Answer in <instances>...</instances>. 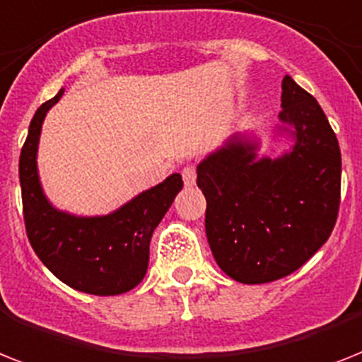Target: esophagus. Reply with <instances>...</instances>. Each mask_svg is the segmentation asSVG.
<instances>
[{"mask_svg": "<svg viewBox=\"0 0 362 362\" xmlns=\"http://www.w3.org/2000/svg\"><path fill=\"white\" fill-rule=\"evenodd\" d=\"M182 178H184V184H186L187 187L195 186V180H197L195 167H193V165L184 167V171H182Z\"/></svg>", "mask_w": 362, "mask_h": 362, "instance_id": "34e87169", "label": "esophagus"}]
</instances>
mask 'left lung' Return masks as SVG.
<instances>
[{
	"instance_id": "8db88e82",
	"label": "left lung",
	"mask_w": 362,
	"mask_h": 362,
	"mask_svg": "<svg viewBox=\"0 0 362 362\" xmlns=\"http://www.w3.org/2000/svg\"><path fill=\"white\" fill-rule=\"evenodd\" d=\"M281 107L272 141H286L283 154L258 156L262 141L245 132L197 165L211 255L243 284L272 283L299 269L327 242L339 216L342 160L324 110L290 76Z\"/></svg>"
}]
</instances>
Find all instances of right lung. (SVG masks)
Returning a JSON list of instances; mask_svg holds the SVG:
<instances>
[{
    "label": "right lung",
    "instance_id": "add662e5",
    "mask_svg": "<svg viewBox=\"0 0 362 362\" xmlns=\"http://www.w3.org/2000/svg\"><path fill=\"white\" fill-rule=\"evenodd\" d=\"M63 93L38 107L20 154L25 230L40 262L59 281L93 296H119L145 279L154 228L184 182L173 173L105 216H76L55 208L40 184L37 156L44 119Z\"/></svg>",
    "mask_w": 362,
    "mask_h": 362
}]
</instances>
